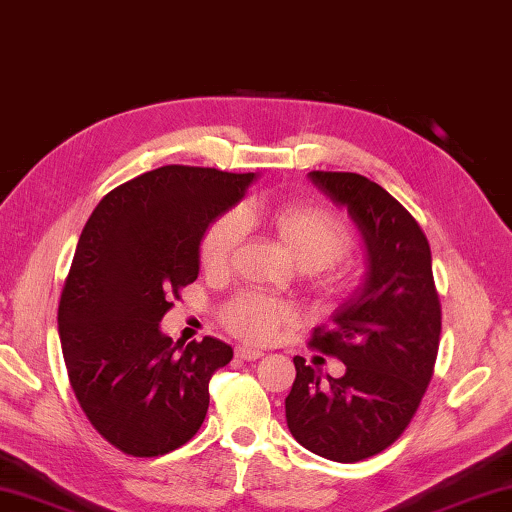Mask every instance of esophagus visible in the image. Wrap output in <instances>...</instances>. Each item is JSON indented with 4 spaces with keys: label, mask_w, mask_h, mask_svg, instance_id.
Returning a JSON list of instances; mask_svg holds the SVG:
<instances>
[{
    "label": "esophagus",
    "mask_w": 512,
    "mask_h": 512,
    "mask_svg": "<svg viewBox=\"0 0 512 512\" xmlns=\"http://www.w3.org/2000/svg\"><path fill=\"white\" fill-rule=\"evenodd\" d=\"M235 356H237L239 360H257V358H262L264 353L259 351V349H253V347L241 345V347H237V349H235Z\"/></svg>",
    "instance_id": "obj_1"
}]
</instances>
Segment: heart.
<instances>
[{
	"label": "heart",
	"instance_id": "heart-1",
	"mask_svg": "<svg viewBox=\"0 0 512 512\" xmlns=\"http://www.w3.org/2000/svg\"><path fill=\"white\" fill-rule=\"evenodd\" d=\"M264 226L273 232L293 262L304 268L309 282L322 293H338L347 284V275L333 262L351 250V235L336 212L302 201L255 206L246 203L237 215L212 221L201 239V264L210 273H224L230 266L244 228ZM297 322L293 304L277 302L259 293H239L226 304L224 324L230 333L248 342L273 340L282 327Z\"/></svg>",
	"mask_w": 512,
	"mask_h": 512
}]
</instances>
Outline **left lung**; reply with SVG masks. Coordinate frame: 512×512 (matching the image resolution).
I'll use <instances>...</instances> for the list:
<instances>
[{"mask_svg": "<svg viewBox=\"0 0 512 512\" xmlns=\"http://www.w3.org/2000/svg\"><path fill=\"white\" fill-rule=\"evenodd\" d=\"M309 176L356 221L369 273L333 327H318L309 342L345 362V376L324 378L295 356L286 423L306 450L356 463L389 448L421 405L439 353L441 300L425 232L392 194L356 172Z\"/></svg>", "mask_w": 512, "mask_h": 512, "instance_id": "obj_1", "label": "left lung"}]
</instances>
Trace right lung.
Returning a JSON list of instances; mask_svg holds the SVG:
<instances>
[{
	"mask_svg": "<svg viewBox=\"0 0 512 512\" xmlns=\"http://www.w3.org/2000/svg\"><path fill=\"white\" fill-rule=\"evenodd\" d=\"M255 174L163 165L102 197L64 280L58 329L82 412L120 452L159 457L206 418L208 383L232 349L206 336L181 353L159 322L199 275V244Z\"/></svg>",
	"mask_w": 512,
	"mask_h": 512,
	"instance_id": "add662e5",
	"label": "right lung"
}]
</instances>
